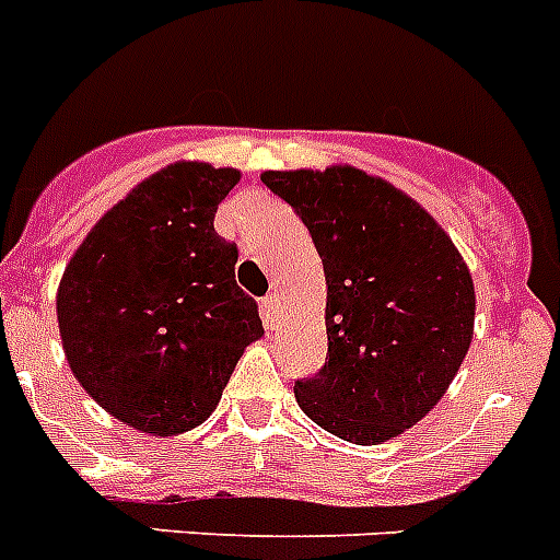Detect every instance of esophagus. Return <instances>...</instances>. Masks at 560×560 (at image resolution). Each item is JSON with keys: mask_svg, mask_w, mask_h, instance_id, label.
Returning <instances> with one entry per match:
<instances>
[{"mask_svg": "<svg viewBox=\"0 0 560 560\" xmlns=\"http://www.w3.org/2000/svg\"><path fill=\"white\" fill-rule=\"evenodd\" d=\"M260 312H262V319H266V326H269V323H275V319H277V298H275V294H266V298L260 300Z\"/></svg>", "mask_w": 560, "mask_h": 560, "instance_id": "esophagus-1", "label": "esophagus"}]
</instances>
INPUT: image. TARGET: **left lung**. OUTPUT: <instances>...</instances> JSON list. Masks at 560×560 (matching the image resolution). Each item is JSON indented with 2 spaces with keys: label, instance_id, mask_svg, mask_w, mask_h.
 Segmentation results:
<instances>
[{
  "label": "left lung",
  "instance_id": "1",
  "mask_svg": "<svg viewBox=\"0 0 560 560\" xmlns=\"http://www.w3.org/2000/svg\"><path fill=\"white\" fill-rule=\"evenodd\" d=\"M308 226L326 271V365L294 382L303 413L353 444L413 428L472 339L467 262L417 200L353 166L262 172Z\"/></svg>",
  "mask_w": 560,
  "mask_h": 560
}]
</instances>
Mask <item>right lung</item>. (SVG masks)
Masks as SVG:
<instances>
[{
	"mask_svg": "<svg viewBox=\"0 0 560 560\" xmlns=\"http://www.w3.org/2000/svg\"><path fill=\"white\" fill-rule=\"evenodd\" d=\"M237 170L178 161L90 229L56 294L81 388L124 424L175 436L207 422L248 342L257 303L234 283L237 246L214 232Z\"/></svg>",
	"mask_w": 560,
	"mask_h": 560,
	"instance_id": "1",
	"label": "right lung"
}]
</instances>
